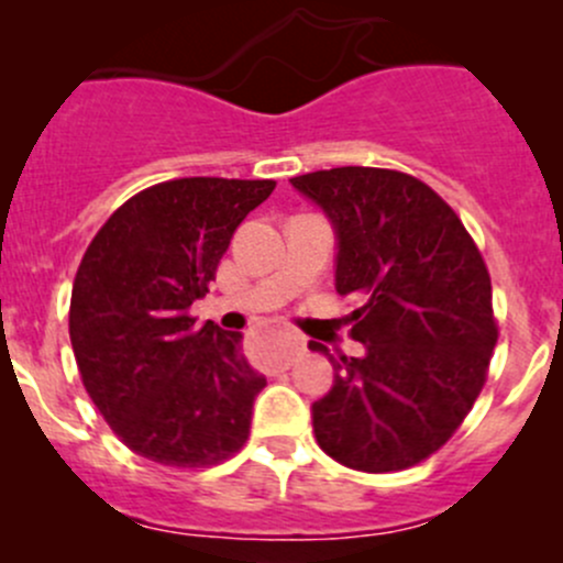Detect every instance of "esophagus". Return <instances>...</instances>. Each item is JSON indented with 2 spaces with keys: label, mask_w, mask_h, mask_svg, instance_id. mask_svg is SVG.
<instances>
[{
  "label": "esophagus",
  "mask_w": 563,
  "mask_h": 563,
  "mask_svg": "<svg viewBox=\"0 0 563 563\" xmlns=\"http://www.w3.org/2000/svg\"><path fill=\"white\" fill-rule=\"evenodd\" d=\"M302 351H305V340L299 338V334L288 332V343L283 345V354H280V367L291 365V362L297 360V356L302 354Z\"/></svg>",
  "instance_id": "1"
}]
</instances>
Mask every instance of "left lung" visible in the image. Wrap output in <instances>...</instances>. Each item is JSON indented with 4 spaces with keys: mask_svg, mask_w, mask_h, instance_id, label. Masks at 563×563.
<instances>
[{
    "mask_svg": "<svg viewBox=\"0 0 563 563\" xmlns=\"http://www.w3.org/2000/svg\"><path fill=\"white\" fill-rule=\"evenodd\" d=\"M291 187L332 223L334 288L365 302L349 316L362 356L334 360L310 406L318 446L356 471H400L450 441L496 349L487 266L460 218L424 181L343 166Z\"/></svg>",
    "mask_w": 563,
    "mask_h": 563,
    "instance_id": "obj_1",
    "label": "left lung"
}]
</instances>
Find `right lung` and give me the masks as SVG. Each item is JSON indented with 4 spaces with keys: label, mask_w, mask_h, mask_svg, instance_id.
Instances as JSON below:
<instances>
[{
    "label": "right lung",
    "mask_w": 563,
    "mask_h": 563,
    "mask_svg": "<svg viewBox=\"0 0 563 563\" xmlns=\"http://www.w3.org/2000/svg\"><path fill=\"white\" fill-rule=\"evenodd\" d=\"M272 190V179L163 181L122 203L84 253L73 354L92 402L135 455L201 468L247 441L266 378L242 354V332L198 327L187 310Z\"/></svg>",
    "instance_id": "1"
}]
</instances>
